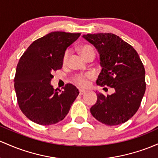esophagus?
<instances>
[{"label":"esophagus","instance_id":"esophagus-1","mask_svg":"<svg viewBox=\"0 0 158 158\" xmlns=\"http://www.w3.org/2000/svg\"><path fill=\"white\" fill-rule=\"evenodd\" d=\"M85 93H86V90H83V89H80L79 90V95H83V94H84Z\"/></svg>","mask_w":158,"mask_h":158}]
</instances>
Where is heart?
<instances>
[{"instance_id": "heart-1", "label": "heart", "mask_w": 158, "mask_h": 158, "mask_svg": "<svg viewBox=\"0 0 158 158\" xmlns=\"http://www.w3.org/2000/svg\"><path fill=\"white\" fill-rule=\"evenodd\" d=\"M80 51H81L82 56L85 57L86 55H88L90 53H95L93 48L89 45H83L80 48ZM69 51H66L64 53L63 56V59H62V63L63 65H65L67 63L69 59ZM93 77L90 73H86V74H77L72 77V81L76 85L80 86V87H85L88 84V80L90 79Z\"/></svg>"}]
</instances>
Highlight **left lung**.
Returning a JSON list of instances; mask_svg holds the SVG:
<instances>
[{"label": "left lung", "mask_w": 158, "mask_h": 158, "mask_svg": "<svg viewBox=\"0 0 158 158\" xmlns=\"http://www.w3.org/2000/svg\"><path fill=\"white\" fill-rule=\"evenodd\" d=\"M83 37L100 54L102 67L96 84L114 88L107 96L97 94V102L90 108L92 115L107 125L125 123L140 106L146 91L145 69L135 49L113 33H94Z\"/></svg>", "instance_id": "obj_1"}]
</instances>
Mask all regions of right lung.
Returning a JSON list of instances; mask_svg holds the SVG:
<instances>
[{"label": "right lung", "instance_id": "add662e5", "mask_svg": "<svg viewBox=\"0 0 158 158\" xmlns=\"http://www.w3.org/2000/svg\"><path fill=\"white\" fill-rule=\"evenodd\" d=\"M81 33L51 32L35 40L21 56L14 78L18 104L35 123L50 125L63 120L78 95V89L67 84L58 92L51 85L52 72L62 69L65 50Z\"/></svg>", "mask_w": 158, "mask_h": 158}]
</instances>
